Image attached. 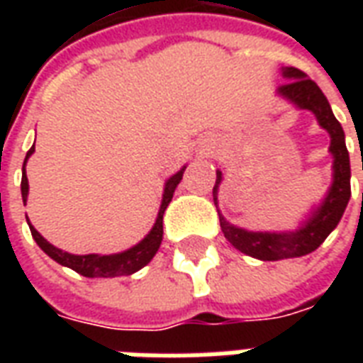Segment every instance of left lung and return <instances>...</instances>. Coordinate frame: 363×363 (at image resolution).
Here are the masks:
<instances>
[{
  "label": "left lung",
  "instance_id": "1",
  "mask_svg": "<svg viewBox=\"0 0 363 363\" xmlns=\"http://www.w3.org/2000/svg\"><path fill=\"white\" fill-rule=\"evenodd\" d=\"M282 77L288 79L282 86L277 88V94L288 99L298 109H307L316 116L318 124L330 133V152L333 156V182L328 196L316 207L299 230L290 233H269V232H248L242 228L233 226L220 215V228L224 238L233 247L252 258L264 262H277L284 258H299L320 247L324 239L335 230L341 220L347 203L350 199V160L349 150L345 145V131L333 111L328 104L326 96L322 94L315 81H311L303 71L298 67H282ZM222 182V171H216V182L213 188V199L218 205V186Z\"/></svg>",
  "mask_w": 363,
  "mask_h": 363
}]
</instances>
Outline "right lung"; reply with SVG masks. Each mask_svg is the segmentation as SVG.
Segmentation results:
<instances>
[{
    "mask_svg": "<svg viewBox=\"0 0 363 363\" xmlns=\"http://www.w3.org/2000/svg\"><path fill=\"white\" fill-rule=\"evenodd\" d=\"M33 150H35V143H33V147H31L30 150H28V154H26L24 165H22V182H20V190H22V199H24V203L26 199H28V190H30L28 177H26V162H28V158L33 154ZM184 169H186V165H184L181 171H177L175 175L169 177L167 182H165L164 198H162L158 218L154 222L152 230L148 232V235L143 239L141 242H137L135 247L128 248L124 252L107 254V256H101V254H82V256H79V254L64 252V250H60V248H56L54 245H50L47 239L43 238L41 233L31 226L30 220H28V216H26V220H28V226H30L31 235H33L37 245H39L54 262H58L60 265H65V267L77 271L79 275L90 277V279H94V277L109 279V277L131 275V273H135V271H139L141 267H145V265L154 258V254L158 252L160 245H162V238H164V213L165 209H167V205H169L171 198H173V192H175L177 184L181 182Z\"/></svg>",
    "mask_w": 363,
    "mask_h": 363,
    "instance_id": "add662e5",
    "label": "right lung"
}]
</instances>
